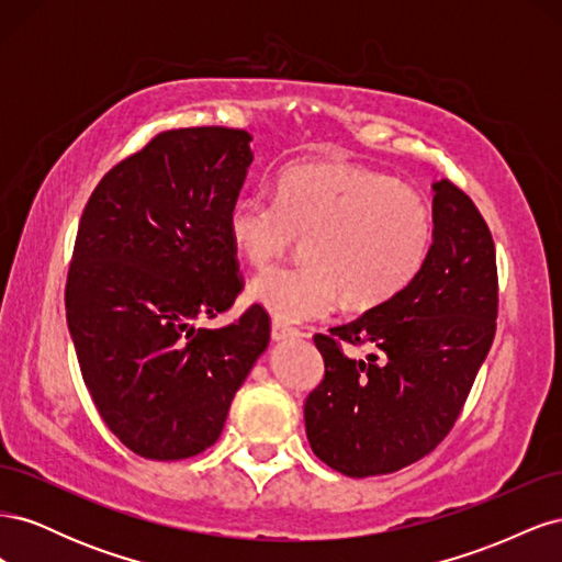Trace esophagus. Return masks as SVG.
Masks as SVG:
<instances>
[{"label":"esophagus","instance_id":"34e87169","mask_svg":"<svg viewBox=\"0 0 562 562\" xmlns=\"http://www.w3.org/2000/svg\"><path fill=\"white\" fill-rule=\"evenodd\" d=\"M302 330L288 326V323L281 321H271V337L274 339H291V337H300Z\"/></svg>","mask_w":562,"mask_h":562}]
</instances>
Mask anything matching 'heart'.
Listing matches in <instances>:
<instances>
[{
  "instance_id": "1",
  "label": "heart",
  "mask_w": 562,
  "mask_h": 562,
  "mask_svg": "<svg viewBox=\"0 0 562 562\" xmlns=\"http://www.w3.org/2000/svg\"><path fill=\"white\" fill-rule=\"evenodd\" d=\"M229 241L252 267L304 239L297 267H274L248 295L281 323L321 318L337 302L372 310L413 283L434 239L429 203L411 184L359 166L307 161L283 168L274 199L239 196Z\"/></svg>"
}]
</instances>
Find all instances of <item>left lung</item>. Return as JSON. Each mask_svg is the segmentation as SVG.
Returning a JSON list of instances; mask_svg holds the SVG:
<instances>
[{
    "label": "left lung",
    "instance_id": "8db88e82",
    "mask_svg": "<svg viewBox=\"0 0 562 562\" xmlns=\"http://www.w3.org/2000/svg\"><path fill=\"white\" fill-rule=\"evenodd\" d=\"M434 244L396 297L316 333L321 384L304 427L323 464L349 475L394 473L427 457L462 415L497 330L495 241L475 203L448 178L434 184ZM345 346H370L356 362Z\"/></svg>",
    "mask_w": 562,
    "mask_h": 562
}]
</instances>
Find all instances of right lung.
<instances>
[{
  "label": "right lung",
  "mask_w": 562,
  "mask_h": 562,
  "mask_svg": "<svg viewBox=\"0 0 562 562\" xmlns=\"http://www.w3.org/2000/svg\"><path fill=\"white\" fill-rule=\"evenodd\" d=\"M241 128L161 131L112 166L81 213L65 314L95 411L145 459L211 448L252 363L269 314L252 304L223 328L244 291L227 213L250 155Z\"/></svg>",
  "instance_id": "1"
}]
</instances>
